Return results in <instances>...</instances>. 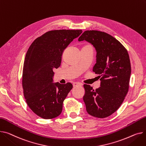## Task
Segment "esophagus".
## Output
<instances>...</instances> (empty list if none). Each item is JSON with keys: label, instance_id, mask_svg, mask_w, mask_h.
Here are the masks:
<instances>
[{"label": "esophagus", "instance_id": "34e87169", "mask_svg": "<svg viewBox=\"0 0 146 146\" xmlns=\"http://www.w3.org/2000/svg\"><path fill=\"white\" fill-rule=\"evenodd\" d=\"M73 87H81L82 86V84L80 83H78V82H74L73 84Z\"/></svg>", "mask_w": 146, "mask_h": 146}]
</instances>
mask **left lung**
Here are the masks:
<instances>
[{
	"label": "left lung",
	"instance_id": "1",
	"mask_svg": "<svg viewBox=\"0 0 146 146\" xmlns=\"http://www.w3.org/2000/svg\"><path fill=\"white\" fill-rule=\"evenodd\" d=\"M91 43L97 51L93 72L98 74L101 84L93 89L84 84L83 100L86 111L98 118L109 117L117 111L129 89L131 64L127 49L110 35L98 31H86L79 41Z\"/></svg>",
	"mask_w": 146,
	"mask_h": 146
}]
</instances>
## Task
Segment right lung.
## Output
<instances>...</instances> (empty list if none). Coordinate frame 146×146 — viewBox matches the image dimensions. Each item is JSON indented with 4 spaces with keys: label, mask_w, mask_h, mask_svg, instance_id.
<instances>
[{
    "label": "right lung",
    "mask_w": 146,
    "mask_h": 146,
    "mask_svg": "<svg viewBox=\"0 0 146 146\" xmlns=\"http://www.w3.org/2000/svg\"><path fill=\"white\" fill-rule=\"evenodd\" d=\"M82 33V30L66 29L48 31L36 38L28 48L22 74L23 94L29 108L41 118L53 119L62 111L73 85L53 83V70L60 67L64 50Z\"/></svg>",
    "instance_id": "right-lung-1"
}]
</instances>
